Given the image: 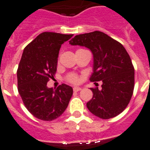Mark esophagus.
Wrapping results in <instances>:
<instances>
[{
    "label": "esophagus",
    "mask_w": 150,
    "mask_h": 150,
    "mask_svg": "<svg viewBox=\"0 0 150 150\" xmlns=\"http://www.w3.org/2000/svg\"><path fill=\"white\" fill-rule=\"evenodd\" d=\"M74 92H78V91H80V90H82V88L81 87H77V86H75V87H74Z\"/></svg>",
    "instance_id": "esophagus-1"
}]
</instances>
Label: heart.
<instances>
[{
	"label": "heart",
	"instance_id": "1",
	"mask_svg": "<svg viewBox=\"0 0 150 150\" xmlns=\"http://www.w3.org/2000/svg\"><path fill=\"white\" fill-rule=\"evenodd\" d=\"M68 82L71 83H77L79 82V77L76 76V74H69L67 77Z\"/></svg>",
	"mask_w": 150,
	"mask_h": 150
}]
</instances>
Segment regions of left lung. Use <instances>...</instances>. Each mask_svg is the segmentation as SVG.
Masks as SVG:
<instances>
[{"instance_id":"1","label":"left lung","mask_w":150,"mask_h":150,"mask_svg":"<svg viewBox=\"0 0 150 150\" xmlns=\"http://www.w3.org/2000/svg\"><path fill=\"white\" fill-rule=\"evenodd\" d=\"M69 42L91 50L93 72L90 80L103 82L101 90L90 88L93 95L86 103L88 110L104 120L117 117L129 104L134 89V67L124 47L97 30L76 35Z\"/></svg>"}]
</instances>
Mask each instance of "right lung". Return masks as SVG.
Wrapping results in <instances>:
<instances>
[{"label": "right lung", "mask_w": 150, "mask_h": 150, "mask_svg": "<svg viewBox=\"0 0 150 150\" xmlns=\"http://www.w3.org/2000/svg\"><path fill=\"white\" fill-rule=\"evenodd\" d=\"M73 34L44 32L23 50L17 71V90L23 104L36 118L51 121L60 117L73 95L71 86L61 84L55 90L47 83L57 71L60 47Z\"/></svg>", "instance_id": "1"}]
</instances>
